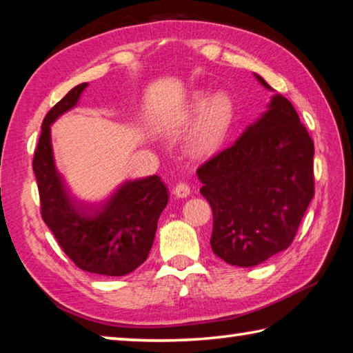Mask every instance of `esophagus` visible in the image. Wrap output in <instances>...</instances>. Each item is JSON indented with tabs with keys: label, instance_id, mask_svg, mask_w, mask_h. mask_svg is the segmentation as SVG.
<instances>
[{
	"label": "esophagus",
	"instance_id": "esophagus-1",
	"mask_svg": "<svg viewBox=\"0 0 353 353\" xmlns=\"http://www.w3.org/2000/svg\"><path fill=\"white\" fill-rule=\"evenodd\" d=\"M174 194L177 198H187L190 194V185L185 183V182H179L174 188Z\"/></svg>",
	"mask_w": 353,
	"mask_h": 353
}]
</instances>
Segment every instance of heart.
Instances as JSON below:
<instances>
[{"instance_id": "heart-1", "label": "heart", "mask_w": 353, "mask_h": 353, "mask_svg": "<svg viewBox=\"0 0 353 353\" xmlns=\"http://www.w3.org/2000/svg\"><path fill=\"white\" fill-rule=\"evenodd\" d=\"M193 109L199 112L198 121L190 137L188 149L196 157H208L224 145L235 118V105L225 93H216L205 98L198 93Z\"/></svg>"}]
</instances>
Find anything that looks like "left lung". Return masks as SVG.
I'll return each mask as SVG.
<instances>
[{"instance_id": "left-lung-1", "label": "left lung", "mask_w": 353, "mask_h": 353, "mask_svg": "<svg viewBox=\"0 0 353 353\" xmlns=\"http://www.w3.org/2000/svg\"><path fill=\"white\" fill-rule=\"evenodd\" d=\"M313 155L296 109L274 94L234 145L199 166L201 194L213 212L214 255L249 268L290 248L314 196Z\"/></svg>"}]
</instances>
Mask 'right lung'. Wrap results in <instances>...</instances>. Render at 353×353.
I'll return each mask as SVG.
<instances>
[{"label":"right lung","instance_id":"obj_1","mask_svg":"<svg viewBox=\"0 0 353 353\" xmlns=\"http://www.w3.org/2000/svg\"><path fill=\"white\" fill-rule=\"evenodd\" d=\"M88 83L65 94L46 113L34 152L41 218L81 270L99 276H126L148 259L160 213L168 204V188L159 176L123 183L99 205L77 202L56 170L51 145V124L76 107Z\"/></svg>","mask_w":353,"mask_h":353}]
</instances>
